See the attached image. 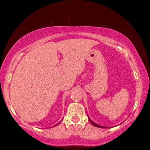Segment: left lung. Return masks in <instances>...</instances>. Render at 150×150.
Masks as SVG:
<instances>
[{
	"label": "left lung",
	"instance_id": "8db88e82",
	"mask_svg": "<svg viewBox=\"0 0 150 150\" xmlns=\"http://www.w3.org/2000/svg\"><path fill=\"white\" fill-rule=\"evenodd\" d=\"M88 118L89 119V121H90V122L93 124V125L94 126H95V127H98V128H108V127H106V126H100V125H98V124H95V122H93L91 120V119L89 118V117H88Z\"/></svg>",
	"mask_w": 150,
	"mask_h": 150
}]
</instances>
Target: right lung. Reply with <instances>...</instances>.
Wrapping results in <instances>:
<instances>
[{"mask_svg": "<svg viewBox=\"0 0 150 150\" xmlns=\"http://www.w3.org/2000/svg\"><path fill=\"white\" fill-rule=\"evenodd\" d=\"M59 123H60V122H59V123H58V124H56V125H55V126H57V125H58V124H59Z\"/></svg>", "mask_w": 150, "mask_h": 150, "instance_id": "add662e5", "label": "right lung"}]
</instances>
